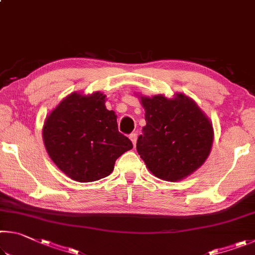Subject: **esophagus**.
Returning <instances> with one entry per match:
<instances>
[{
	"mask_svg": "<svg viewBox=\"0 0 255 255\" xmlns=\"http://www.w3.org/2000/svg\"><path fill=\"white\" fill-rule=\"evenodd\" d=\"M129 138H130V140H131L132 145L135 146V145H136V143H137V138H138L137 132H132V133H130V135H129Z\"/></svg>",
	"mask_w": 255,
	"mask_h": 255,
	"instance_id": "34e87169",
	"label": "esophagus"
}]
</instances>
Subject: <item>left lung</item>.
<instances>
[{
	"mask_svg": "<svg viewBox=\"0 0 255 255\" xmlns=\"http://www.w3.org/2000/svg\"><path fill=\"white\" fill-rule=\"evenodd\" d=\"M146 126L137 139V152L158 179L180 181L205 163L214 140L210 120L191 98L176 93L140 97Z\"/></svg>",
	"mask_w": 255,
	"mask_h": 255,
	"instance_id": "8db88e82",
	"label": "left lung"
}]
</instances>
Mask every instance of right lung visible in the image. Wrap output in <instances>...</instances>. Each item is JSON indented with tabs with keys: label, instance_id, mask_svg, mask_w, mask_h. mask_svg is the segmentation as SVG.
Segmentation results:
<instances>
[{
	"label": "right lung",
	"instance_id": "1",
	"mask_svg": "<svg viewBox=\"0 0 255 255\" xmlns=\"http://www.w3.org/2000/svg\"><path fill=\"white\" fill-rule=\"evenodd\" d=\"M106 96L74 92L47 116L42 138L49 157L68 178L93 182L109 175L119 156L132 148L118 130L117 116L106 108Z\"/></svg>",
	"mask_w": 255,
	"mask_h": 255
}]
</instances>
